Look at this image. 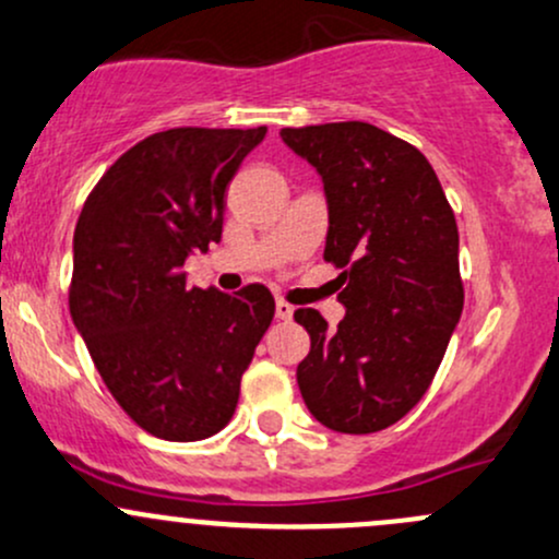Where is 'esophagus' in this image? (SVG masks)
I'll return each instance as SVG.
<instances>
[{
	"instance_id": "1",
	"label": "esophagus",
	"mask_w": 559,
	"mask_h": 559,
	"mask_svg": "<svg viewBox=\"0 0 559 559\" xmlns=\"http://www.w3.org/2000/svg\"><path fill=\"white\" fill-rule=\"evenodd\" d=\"M292 316H295V308H292L289 302H284V299H278V302H275V319L289 321Z\"/></svg>"
}]
</instances>
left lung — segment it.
<instances>
[{
  "mask_svg": "<svg viewBox=\"0 0 559 559\" xmlns=\"http://www.w3.org/2000/svg\"><path fill=\"white\" fill-rule=\"evenodd\" d=\"M324 181V260L343 267L334 332L313 308L297 385L321 426L372 433L402 420L431 385L463 310L457 225L431 163L369 122L284 128Z\"/></svg>",
  "mask_w": 559,
  "mask_h": 559,
  "instance_id": "8db88e82",
  "label": "left lung"
}]
</instances>
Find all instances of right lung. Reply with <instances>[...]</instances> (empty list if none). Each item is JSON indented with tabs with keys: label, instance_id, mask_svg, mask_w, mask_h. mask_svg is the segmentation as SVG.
Here are the masks:
<instances>
[{
	"label": "right lung",
	"instance_id": "add662e5",
	"mask_svg": "<svg viewBox=\"0 0 559 559\" xmlns=\"http://www.w3.org/2000/svg\"><path fill=\"white\" fill-rule=\"evenodd\" d=\"M267 128H171L139 141L74 227L69 310L98 374L152 437L198 442L227 426L273 321L262 284H187V257L222 240L225 190Z\"/></svg>",
	"mask_w": 559,
	"mask_h": 559
}]
</instances>
